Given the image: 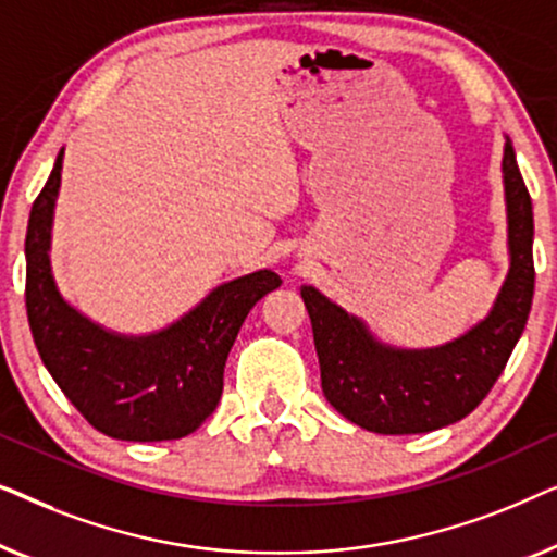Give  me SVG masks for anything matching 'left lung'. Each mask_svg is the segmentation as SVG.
Here are the masks:
<instances>
[{"mask_svg": "<svg viewBox=\"0 0 557 557\" xmlns=\"http://www.w3.org/2000/svg\"><path fill=\"white\" fill-rule=\"evenodd\" d=\"M505 195L509 218V273L492 314L456 342L436 349H393L377 345L362 322L304 286L326 400L372 433H425L461 421L486 398L505 370L528 324L535 294L532 261V200L507 139Z\"/></svg>", "mask_w": 557, "mask_h": 557, "instance_id": "obj_1", "label": "left lung"}]
</instances>
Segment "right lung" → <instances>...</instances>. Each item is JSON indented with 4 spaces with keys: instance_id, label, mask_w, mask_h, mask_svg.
<instances>
[{
    "instance_id": "add662e5",
    "label": "right lung",
    "mask_w": 557,
    "mask_h": 557,
    "mask_svg": "<svg viewBox=\"0 0 557 557\" xmlns=\"http://www.w3.org/2000/svg\"><path fill=\"white\" fill-rule=\"evenodd\" d=\"M63 151L29 210L25 304L42 364L96 431L121 441H172L200 429L223 393V370L243 319L281 286L256 271L218 286L177 324L149 337H119L88 322L58 294L50 225Z\"/></svg>"
}]
</instances>
